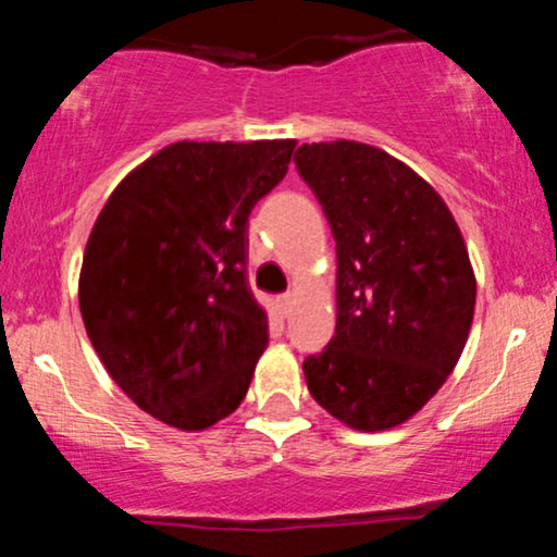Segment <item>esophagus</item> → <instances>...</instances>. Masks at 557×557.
Segmentation results:
<instances>
[{
    "mask_svg": "<svg viewBox=\"0 0 557 557\" xmlns=\"http://www.w3.org/2000/svg\"><path fill=\"white\" fill-rule=\"evenodd\" d=\"M290 309H293V296H290V293H285V296L277 298V311L283 317H288Z\"/></svg>",
    "mask_w": 557,
    "mask_h": 557,
    "instance_id": "1",
    "label": "esophagus"
}]
</instances>
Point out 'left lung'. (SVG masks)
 <instances>
[{"instance_id": "1", "label": "left lung", "mask_w": 557, "mask_h": 557, "mask_svg": "<svg viewBox=\"0 0 557 557\" xmlns=\"http://www.w3.org/2000/svg\"><path fill=\"white\" fill-rule=\"evenodd\" d=\"M338 253L335 335L304 362L309 394L354 431L401 425L466 348L475 274L455 216L420 174L351 139L296 150Z\"/></svg>"}]
</instances>
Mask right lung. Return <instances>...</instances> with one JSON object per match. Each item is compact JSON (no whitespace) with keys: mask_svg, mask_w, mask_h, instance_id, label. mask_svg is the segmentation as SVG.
<instances>
[{"mask_svg":"<svg viewBox=\"0 0 557 557\" xmlns=\"http://www.w3.org/2000/svg\"><path fill=\"white\" fill-rule=\"evenodd\" d=\"M296 139L182 143L110 193L84 250L78 307L108 375L139 409L203 431L240 407L269 344L248 288V216Z\"/></svg>","mask_w":557,"mask_h":557,"instance_id":"1","label":"right lung"}]
</instances>
